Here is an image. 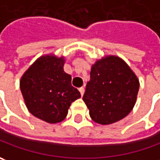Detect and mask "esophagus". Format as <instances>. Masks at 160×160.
Segmentation results:
<instances>
[{
    "label": "esophagus",
    "instance_id": "34e87169",
    "mask_svg": "<svg viewBox=\"0 0 160 160\" xmlns=\"http://www.w3.org/2000/svg\"><path fill=\"white\" fill-rule=\"evenodd\" d=\"M79 90H80V95H81V96H83V95H84V92H85V88H84L83 87H81L79 88Z\"/></svg>",
    "mask_w": 160,
    "mask_h": 160
}]
</instances>
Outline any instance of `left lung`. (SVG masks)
<instances>
[{"label": "left lung", "mask_w": 160, "mask_h": 160, "mask_svg": "<svg viewBox=\"0 0 160 160\" xmlns=\"http://www.w3.org/2000/svg\"><path fill=\"white\" fill-rule=\"evenodd\" d=\"M139 88V80L128 64L118 56L109 55L91 67L83 101L94 122L111 124L130 114Z\"/></svg>", "instance_id": "left-lung-1"}]
</instances>
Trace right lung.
<instances>
[{"mask_svg": "<svg viewBox=\"0 0 160 160\" xmlns=\"http://www.w3.org/2000/svg\"><path fill=\"white\" fill-rule=\"evenodd\" d=\"M64 57H39L20 79L25 104L32 115L49 123L63 121L80 93L72 86V76L63 71Z\"/></svg>", "mask_w": 160, "mask_h": 160, "instance_id": "right-lung-1", "label": "right lung"}]
</instances>
